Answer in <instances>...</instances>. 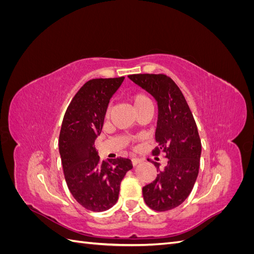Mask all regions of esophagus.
<instances>
[{
    "mask_svg": "<svg viewBox=\"0 0 254 254\" xmlns=\"http://www.w3.org/2000/svg\"><path fill=\"white\" fill-rule=\"evenodd\" d=\"M131 162H132V165L135 166V165H137V164H140V163L142 162V160L139 159V158H132V159H131Z\"/></svg>",
    "mask_w": 254,
    "mask_h": 254,
    "instance_id": "esophagus-1",
    "label": "esophagus"
}]
</instances>
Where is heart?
I'll list each match as a JSON object with an SVG mask.
<instances>
[{"label": "heart", "instance_id": "b5f03b06", "mask_svg": "<svg viewBox=\"0 0 254 254\" xmlns=\"http://www.w3.org/2000/svg\"><path fill=\"white\" fill-rule=\"evenodd\" d=\"M131 102L133 104V107L136 109L139 108V107L147 104V103H150L149 99L146 97L144 94H141V93H137V94H133L131 96ZM110 112V107H108V109H107V114H109Z\"/></svg>", "mask_w": 254, "mask_h": 254}]
</instances>
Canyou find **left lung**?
<instances>
[{
	"label": "left lung",
	"instance_id": "8db88e82",
	"mask_svg": "<svg viewBox=\"0 0 254 254\" xmlns=\"http://www.w3.org/2000/svg\"><path fill=\"white\" fill-rule=\"evenodd\" d=\"M130 80L149 93L158 106L155 156L168 159L156 180L143 188L144 200L150 209L163 212L175 209L189 197L197 180L201 141L193 114L182 92L166 75L134 74Z\"/></svg>",
	"mask_w": 254,
	"mask_h": 254
}]
</instances>
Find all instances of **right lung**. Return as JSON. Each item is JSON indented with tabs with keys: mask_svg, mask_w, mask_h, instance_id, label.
Returning <instances> with one entry per match:
<instances>
[{
	"mask_svg": "<svg viewBox=\"0 0 254 254\" xmlns=\"http://www.w3.org/2000/svg\"><path fill=\"white\" fill-rule=\"evenodd\" d=\"M124 79L98 78L84 83L61 125L59 153L67 188L76 201L93 212L107 211L117 203L121 182L132 168L125 158L102 162L94 147L110 99Z\"/></svg>",
	"mask_w": 254,
	"mask_h": 254,
	"instance_id": "1",
	"label": "right lung"
}]
</instances>
